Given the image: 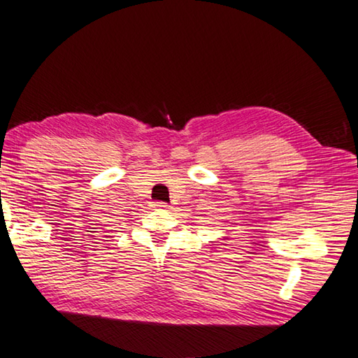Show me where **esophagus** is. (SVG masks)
Listing matches in <instances>:
<instances>
[{"label":"esophagus","mask_w":358,"mask_h":358,"mask_svg":"<svg viewBox=\"0 0 358 358\" xmlns=\"http://www.w3.org/2000/svg\"><path fill=\"white\" fill-rule=\"evenodd\" d=\"M155 207L159 208V210H164V208H169V203H166V202H155Z\"/></svg>","instance_id":"34e87169"}]
</instances>
